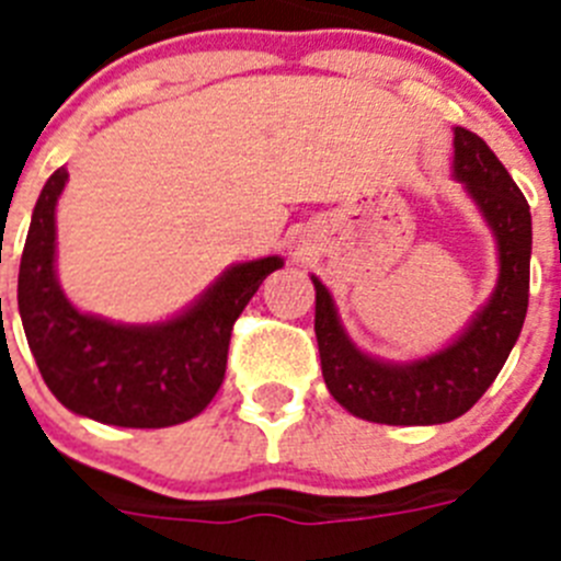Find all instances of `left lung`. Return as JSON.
Returning a JSON list of instances; mask_svg holds the SVG:
<instances>
[{
	"instance_id": "left-lung-1",
	"label": "left lung",
	"mask_w": 561,
	"mask_h": 561,
	"mask_svg": "<svg viewBox=\"0 0 561 561\" xmlns=\"http://www.w3.org/2000/svg\"><path fill=\"white\" fill-rule=\"evenodd\" d=\"M455 180L466 187L497 241V286L447 348L413 362L376 359L356 348L336 314L334 297L314 284V334L329 393L351 415L376 424H447L497 379L528 311L531 210L503 162L469 128L455 126Z\"/></svg>"
}]
</instances>
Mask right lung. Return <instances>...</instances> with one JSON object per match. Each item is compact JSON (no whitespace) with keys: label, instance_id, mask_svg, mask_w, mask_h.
Here are the masks:
<instances>
[{"label":"right lung","instance_id":"add662e5","mask_svg":"<svg viewBox=\"0 0 561 561\" xmlns=\"http://www.w3.org/2000/svg\"><path fill=\"white\" fill-rule=\"evenodd\" d=\"M67 180L58 168L42 187L19 266V314L42 379L64 408L114 427H173L199 415L225 381L232 323L284 257L227 266L162 323L87 314L56 275V205Z\"/></svg>","mask_w":561,"mask_h":561}]
</instances>
